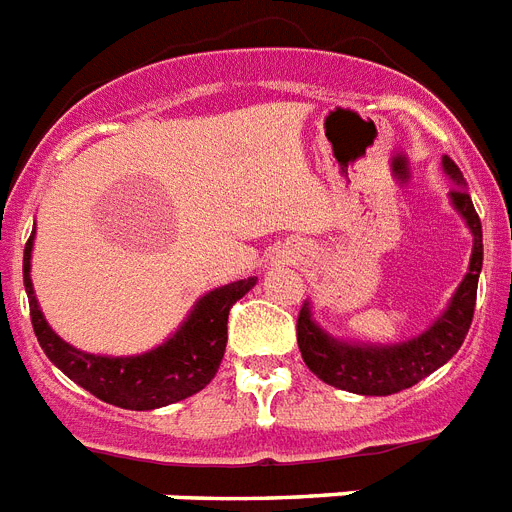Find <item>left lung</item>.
Masks as SVG:
<instances>
[{
    "mask_svg": "<svg viewBox=\"0 0 512 512\" xmlns=\"http://www.w3.org/2000/svg\"><path fill=\"white\" fill-rule=\"evenodd\" d=\"M442 170L450 175L455 188L450 190V201L466 219L468 230L474 235L471 264L463 282L455 290L447 311L432 327L418 337L398 345H350L327 335L311 319V303H303L298 314V348L306 366L322 382L337 390L356 392V395H395L408 390L424 377H429L439 366H445L458 353L466 340L476 308V287H479L481 261H484V243H481V219L468 196L466 180L458 164L450 156H442Z\"/></svg>",
    "mask_w": 512,
    "mask_h": 512,
    "instance_id": "obj_1",
    "label": "left lung"
}]
</instances>
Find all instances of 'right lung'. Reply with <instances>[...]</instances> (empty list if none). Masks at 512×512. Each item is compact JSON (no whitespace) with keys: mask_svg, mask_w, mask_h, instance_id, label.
Here are the masks:
<instances>
[{"mask_svg":"<svg viewBox=\"0 0 512 512\" xmlns=\"http://www.w3.org/2000/svg\"><path fill=\"white\" fill-rule=\"evenodd\" d=\"M31 251L33 232L23 253V285L31 306L33 332L46 358L62 374L80 384L83 390L99 400L128 411H154L162 405L177 403L196 395L214 379L227 345V316L232 303L256 285V277L230 282L206 293L193 306L183 327L159 348L141 353V356H94L83 353L54 335L46 324L31 282Z\"/></svg>","mask_w":512,"mask_h":512,"instance_id":"1","label":"right lung"}]
</instances>
